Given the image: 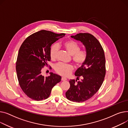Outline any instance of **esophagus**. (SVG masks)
Instances as JSON below:
<instances>
[{
    "mask_svg": "<svg viewBox=\"0 0 128 128\" xmlns=\"http://www.w3.org/2000/svg\"><path fill=\"white\" fill-rule=\"evenodd\" d=\"M67 80V79L66 78H64V77H62V80L65 81V80Z\"/></svg>",
    "mask_w": 128,
    "mask_h": 128,
    "instance_id": "34e87169",
    "label": "esophagus"
}]
</instances>
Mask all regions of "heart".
Returning a JSON list of instances; mask_svg holds the SVG:
<instances>
[{
    "label": "heart",
    "mask_w": 128,
    "mask_h": 128,
    "mask_svg": "<svg viewBox=\"0 0 128 128\" xmlns=\"http://www.w3.org/2000/svg\"><path fill=\"white\" fill-rule=\"evenodd\" d=\"M64 47L69 53L72 56V60L78 66H81L86 62L87 59L88 52L86 50H80V46L76 42L73 40H68L64 43ZM59 50L57 44L52 45L50 50L51 59H55ZM55 71L62 76H67L71 73L73 67L71 64L59 62L54 66Z\"/></svg>",
    "instance_id": "b5f03b06"
}]
</instances>
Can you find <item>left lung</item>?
Segmentation results:
<instances>
[{"mask_svg":"<svg viewBox=\"0 0 128 128\" xmlns=\"http://www.w3.org/2000/svg\"><path fill=\"white\" fill-rule=\"evenodd\" d=\"M80 41L88 52L84 64L76 71L75 76L80 81L70 80V87L66 92V98L73 102H82L94 96L101 87L106 73V58L99 41L89 33H80L71 36Z\"/></svg>","mask_w":128,"mask_h":128,"instance_id":"8db88e82","label":"left lung"}]
</instances>
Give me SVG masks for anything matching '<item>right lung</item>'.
Returning a JSON list of instances; mask_svg holds the SVG:
<instances>
[{"instance_id": "1", "label": "right lung", "mask_w": 128, "mask_h": 128, "mask_svg": "<svg viewBox=\"0 0 128 128\" xmlns=\"http://www.w3.org/2000/svg\"><path fill=\"white\" fill-rule=\"evenodd\" d=\"M65 34L42 30L30 35L22 44L16 71L19 85L29 98L36 101L48 98L52 89L61 81L60 76L52 73L44 77L41 70L50 61L52 44Z\"/></svg>"}]
</instances>
